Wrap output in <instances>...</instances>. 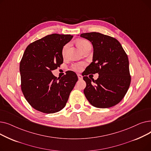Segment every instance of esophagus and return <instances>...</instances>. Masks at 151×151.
Instances as JSON below:
<instances>
[{
    "instance_id": "esophagus-1",
    "label": "esophagus",
    "mask_w": 151,
    "mask_h": 151,
    "mask_svg": "<svg viewBox=\"0 0 151 151\" xmlns=\"http://www.w3.org/2000/svg\"><path fill=\"white\" fill-rule=\"evenodd\" d=\"M77 75H78V77L79 80H82V79H83V76L81 74H78Z\"/></svg>"
}]
</instances>
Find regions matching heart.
Masks as SVG:
<instances>
[{"instance_id":"heart-1","label":"heart","mask_w":151,"mask_h":151,"mask_svg":"<svg viewBox=\"0 0 151 151\" xmlns=\"http://www.w3.org/2000/svg\"><path fill=\"white\" fill-rule=\"evenodd\" d=\"M76 44H77V46H78L79 48H80L81 50L84 49L86 46L91 45L90 43L88 40H84V39H79L78 40H77V42H76ZM68 45L66 44L65 45H64V46L63 47L62 51L63 56H64L65 51L68 47ZM84 66V63L83 62L75 63H73V64L71 65V68L74 71H80L83 69Z\"/></svg>"}]
</instances>
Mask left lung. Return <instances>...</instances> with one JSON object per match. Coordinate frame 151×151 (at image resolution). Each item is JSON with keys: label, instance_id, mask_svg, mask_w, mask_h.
I'll list each match as a JSON object with an SVG mask.
<instances>
[{"label": "left lung", "instance_id": "1", "mask_svg": "<svg viewBox=\"0 0 151 151\" xmlns=\"http://www.w3.org/2000/svg\"><path fill=\"white\" fill-rule=\"evenodd\" d=\"M93 46V60L84 71L86 83L84 93L96 108H107L118 104L124 97L131 82L128 56L121 43L112 37L99 32L84 33ZM97 73L98 80L91 84L86 76Z\"/></svg>", "mask_w": 151, "mask_h": 151}]
</instances>
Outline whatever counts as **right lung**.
<instances>
[{"label": "right lung", "instance_id": "add662e5", "mask_svg": "<svg viewBox=\"0 0 151 151\" xmlns=\"http://www.w3.org/2000/svg\"><path fill=\"white\" fill-rule=\"evenodd\" d=\"M73 35L52 34L29 44L20 62L21 87L30 105L39 111L54 113L65 107L78 81L73 71L61 78L51 71L63 63L62 48Z\"/></svg>", "mask_w": 151, "mask_h": 151}]
</instances>
